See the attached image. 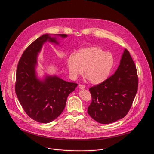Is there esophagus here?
Returning a JSON list of instances; mask_svg holds the SVG:
<instances>
[{
    "mask_svg": "<svg viewBox=\"0 0 154 154\" xmlns=\"http://www.w3.org/2000/svg\"><path fill=\"white\" fill-rule=\"evenodd\" d=\"M79 88L80 89H84L85 88V85H83L80 84V85H79Z\"/></svg>",
    "mask_w": 154,
    "mask_h": 154,
    "instance_id": "obj_1",
    "label": "esophagus"
}]
</instances>
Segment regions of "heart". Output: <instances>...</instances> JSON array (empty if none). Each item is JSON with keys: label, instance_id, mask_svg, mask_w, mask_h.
I'll return each instance as SVG.
<instances>
[{"label": "heart", "instance_id": "1", "mask_svg": "<svg viewBox=\"0 0 154 154\" xmlns=\"http://www.w3.org/2000/svg\"><path fill=\"white\" fill-rule=\"evenodd\" d=\"M115 60L113 55L98 46L80 49L75 55L68 58V68L72 78L82 75L92 84L97 85L105 82L113 69Z\"/></svg>", "mask_w": 154, "mask_h": 154}]
</instances>
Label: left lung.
<instances>
[{"mask_svg":"<svg viewBox=\"0 0 154 154\" xmlns=\"http://www.w3.org/2000/svg\"><path fill=\"white\" fill-rule=\"evenodd\" d=\"M138 86L136 66L125 49L115 73L89 89L92 101L88 108V113L96 121L103 124L123 118L132 105Z\"/></svg>","mask_w":154,"mask_h":154,"instance_id":"obj_1","label":"left lung"}]
</instances>
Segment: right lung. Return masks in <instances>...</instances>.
<instances>
[{"label": "right lung", "mask_w": 154, "mask_h": 154, "mask_svg": "<svg viewBox=\"0 0 154 154\" xmlns=\"http://www.w3.org/2000/svg\"><path fill=\"white\" fill-rule=\"evenodd\" d=\"M56 35L67 37L65 34ZM47 41L59 44L56 38L49 34L35 40L19 61L15 83L16 94L22 107L30 118L41 123L51 122L63 112L68 96L77 86L56 75H47L43 80L36 77L38 54Z\"/></svg>", "instance_id": "1"}]
</instances>
